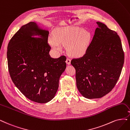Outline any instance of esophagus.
Listing matches in <instances>:
<instances>
[{
    "mask_svg": "<svg viewBox=\"0 0 130 130\" xmlns=\"http://www.w3.org/2000/svg\"><path fill=\"white\" fill-rule=\"evenodd\" d=\"M66 62L68 65H70L71 64V60L69 58H67L66 60Z\"/></svg>",
    "mask_w": 130,
    "mask_h": 130,
    "instance_id": "34e87169",
    "label": "esophagus"
}]
</instances>
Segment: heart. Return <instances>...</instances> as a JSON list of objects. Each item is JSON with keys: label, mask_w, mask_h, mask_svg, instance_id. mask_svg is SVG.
<instances>
[{"label": "heart", "mask_w": 130, "mask_h": 130, "mask_svg": "<svg viewBox=\"0 0 130 130\" xmlns=\"http://www.w3.org/2000/svg\"><path fill=\"white\" fill-rule=\"evenodd\" d=\"M90 33L79 27H65L56 29L49 43L54 49L61 50L62 46H67V52L72 57L84 56L91 41Z\"/></svg>", "instance_id": "b5f03b06"}]
</instances>
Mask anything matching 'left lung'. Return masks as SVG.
Segmentation results:
<instances>
[{
    "mask_svg": "<svg viewBox=\"0 0 130 130\" xmlns=\"http://www.w3.org/2000/svg\"><path fill=\"white\" fill-rule=\"evenodd\" d=\"M96 23L98 28L86 54L71 62L76 71V87L84 97L89 99L102 98L113 89L124 62L117 33L102 22Z\"/></svg>",
    "mask_w": 130,
    "mask_h": 130,
    "instance_id": "8db88e82",
    "label": "left lung"
}]
</instances>
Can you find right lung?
<instances>
[{
    "mask_svg": "<svg viewBox=\"0 0 130 130\" xmlns=\"http://www.w3.org/2000/svg\"><path fill=\"white\" fill-rule=\"evenodd\" d=\"M49 34L36 22H30L20 28L7 46L12 81L27 98L39 103H47L55 96L66 68L65 56L53 58L50 56Z\"/></svg>",
    "mask_w": 130,
    "mask_h": 130,
    "instance_id": "right-lung-1",
    "label": "right lung"
}]
</instances>
